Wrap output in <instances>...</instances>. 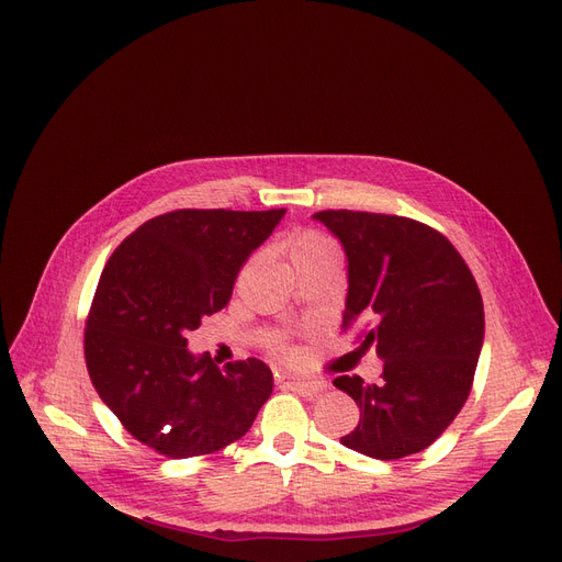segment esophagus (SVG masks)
Returning <instances> with one entry per match:
<instances>
[{
	"mask_svg": "<svg viewBox=\"0 0 562 562\" xmlns=\"http://www.w3.org/2000/svg\"><path fill=\"white\" fill-rule=\"evenodd\" d=\"M285 384L291 386L295 394L307 396V398H314V396L321 394L323 389H328V384L323 382V380H304V378H291Z\"/></svg>",
	"mask_w": 562,
	"mask_h": 562,
	"instance_id": "1",
	"label": "esophagus"
}]
</instances>
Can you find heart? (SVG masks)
Wrapping results in <instances>:
<instances>
[{
	"label": "heart",
	"mask_w": 562,
	"mask_h": 562,
	"mask_svg": "<svg viewBox=\"0 0 562 562\" xmlns=\"http://www.w3.org/2000/svg\"><path fill=\"white\" fill-rule=\"evenodd\" d=\"M323 248H335V246L330 244V239H326V236H321V234H316V232H302V234L293 236V241H291V258H293V262H295V260L304 258V255L323 250Z\"/></svg>",
	"instance_id": "b5f03b06"
}]
</instances>
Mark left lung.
Instances as JSON below:
<instances>
[{"label":"left lung","mask_w":562,"mask_h":562,"mask_svg":"<svg viewBox=\"0 0 562 562\" xmlns=\"http://www.w3.org/2000/svg\"><path fill=\"white\" fill-rule=\"evenodd\" d=\"M347 255L342 326L368 323L361 347L384 361L380 384L335 380L361 407L342 446L375 459L422 452L462 411L485 339L481 291L462 255L411 217L321 211Z\"/></svg>","instance_id":"left-lung-1"}]
</instances>
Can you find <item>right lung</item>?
I'll use <instances>...</instances> for the list:
<instances>
[{"label":"right lung","mask_w":562,"mask_h":562,"mask_svg":"<svg viewBox=\"0 0 562 562\" xmlns=\"http://www.w3.org/2000/svg\"><path fill=\"white\" fill-rule=\"evenodd\" d=\"M277 211H173L147 220L100 274L83 335L91 382L126 431L171 459L239 440L274 389L260 359L217 368L187 333L225 307Z\"/></svg>","instance_id":"add662e5"}]
</instances>
